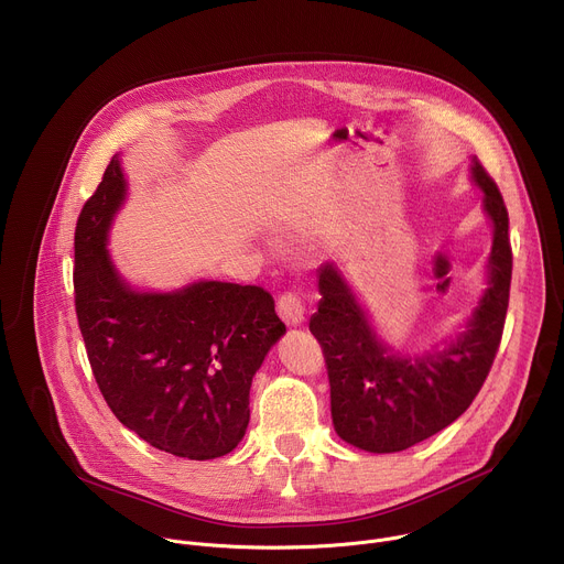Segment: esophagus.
<instances>
[{"instance_id": "34e87169", "label": "esophagus", "mask_w": 564, "mask_h": 564, "mask_svg": "<svg viewBox=\"0 0 564 564\" xmlns=\"http://www.w3.org/2000/svg\"><path fill=\"white\" fill-rule=\"evenodd\" d=\"M276 312H279V316L285 321V324L292 326V328L301 326L303 318H305L303 303H301V299H299L296 294H292V292L283 294V296L276 301Z\"/></svg>"}]
</instances>
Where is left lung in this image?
Here are the masks:
<instances>
[{
  "mask_svg": "<svg viewBox=\"0 0 564 564\" xmlns=\"http://www.w3.org/2000/svg\"><path fill=\"white\" fill-rule=\"evenodd\" d=\"M494 243L487 288L462 328L429 350H394L335 261L318 268V310L310 330L324 348L337 435L368 453L406 451L453 424L475 399L496 359L511 285L509 214L496 183L470 155Z\"/></svg>",
  "mask_w": 564,
  "mask_h": 564,
  "instance_id": "8db88e82",
  "label": "left lung"
}]
</instances>
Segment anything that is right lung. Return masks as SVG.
<instances>
[{"label":"right lung","mask_w":564,"mask_h":564,"mask_svg":"<svg viewBox=\"0 0 564 564\" xmlns=\"http://www.w3.org/2000/svg\"><path fill=\"white\" fill-rule=\"evenodd\" d=\"M129 181L116 153L75 227V312L113 415L158 451L187 459L231 453L250 424V388L285 335L257 285L198 279L140 290L109 254Z\"/></svg>","instance_id":"1"}]
</instances>
